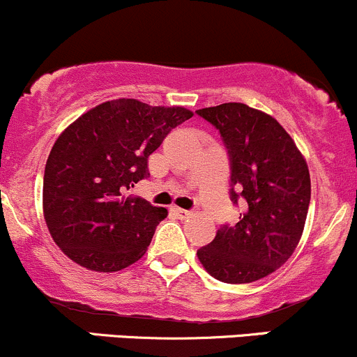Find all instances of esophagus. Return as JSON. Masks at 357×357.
Returning a JSON list of instances; mask_svg holds the SVG:
<instances>
[{
  "label": "esophagus",
  "instance_id": "esophagus-1",
  "mask_svg": "<svg viewBox=\"0 0 357 357\" xmlns=\"http://www.w3.org/2000/svg\"><path fill=\"white\" fill-rule=\"evenodd\" d=\"M172 213H174L177 218H180V220H183V218H189L190 216V211L177 208V206H174V208H172Z\"/></svg>",
  "mask_w": 357,
  "mask_h": 357
}]
</instances>
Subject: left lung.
<instances>
[{
    "instance_id": "8db88e82",
    "label": "left lung",
    "mask_w": 357,
    "mask_h": 357,
    "mask_svg": "<svg viewBox=\"0 0 357 357\" xmlns=\"http://www.w3.org/2000/svg\"><path fill=\"white\" fill-rule=\"evenodd\" d=\"M229 151L231 199L247 201L235 226L218 229L197 259L218 281L245 284L278 271L300 243L308 214V165L293 137L269 114L240 102L199 109Z\"/></svg>"
}]
</instances>
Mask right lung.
<instances>
[{
	"label": "right lung",
	"mask_w": 357,
	"mask_h": 357,
	"mask_svg": "<svg viewBox=\"0 0 357 357\" xmlns=\"http://www.w3.org/2000/svg\"><path fill=\"white\" fill-rule=\"evenodd\" d=\"M194 116L185 107L117 98L71 122L51 149L42 211L64 255L95 272H117L146 254L165 208L126 190L146 178L148 158Z\"/></svg>",
	"instance_id": "1"
}]
</instances>
